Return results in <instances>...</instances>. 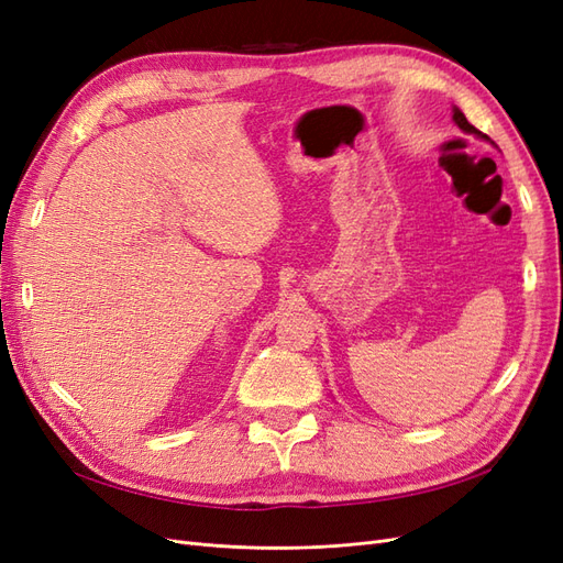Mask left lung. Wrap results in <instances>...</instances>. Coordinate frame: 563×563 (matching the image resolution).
<instances>
[{
    "label": "left lung",
    "mask_w": 563,
    "mask_h": 563,
    "mask_svg": "<svg viewBox=\"0 0 563 563\" xmlns=\"http://www.w3.org/2000/svg\"><path fill=\"white\" fill-rule=\"evenodd\" d=\"M453 122L457 124V129H463L465 133H472V135H479V139H486L488 141V135H484L479 129H474L470 122H467V117L460 112L457 108H453Z\"/></svg>",
    "instance_id": "8db88e82"
}]
</instances>
